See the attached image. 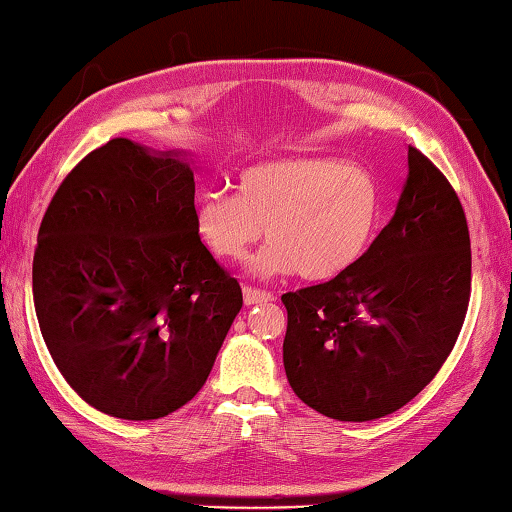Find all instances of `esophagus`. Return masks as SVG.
Wrapping results in <instances>:
<instances>
[{
	"label": "esophagus",
	"mask_w": 512,
	"mask_h": 512,
	"mask_svg": "<svg viewBox=\"0 0 512 512\" xmlns=\"http://www.w3.org/2000/svg\"><path fill=\"white\" fill-rule=\"evenodd\" d=\"M242 297H245L247 306H258V303H270L274 301V294L272 292H265V290H256L247 285L245 290H242Z\"/></svg>",
	"instance_id": "obj_1"
}]
</instances>
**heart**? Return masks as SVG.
Segmentation results:
<instances>
[{"label":"heart","mask_w":512,"mask_h":512,"mask_svg":"<svg viewBox=\"0 0 512 512\" xmlns=\"http://www.w3.org/2000/svg\"><path fill=\"white\" fill-rule=\"evenodd\" d=\"M236 193L211 188L195 209V229L215 258H256L261 274L326 281L346 272L369 249L382 218V188L369 168L335 157H288L240 170Z\"/></svg>","instance_id":"1"}]
</instances>
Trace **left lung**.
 Wrapping results in <instances>:
<instances>
[{
	"mask_svg": "<svg viewBox=\"0 0 512 512\" xmlns=\"http://www.w3.org/2000/svg\"><path fill=\"white\" fill-rule=\"evenodd\" d=\"M470 290V231L459 195L409 146L396 213L360 261L281 297L290 387L308 407L346 423L393 414L450 357Z\"/></svg>",
	"mask_w": 512,
	"mask_h": 512,
	"instance_id": "8db88e82",
	"label": "left lung"
}]
</instances>
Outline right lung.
<instances>
[{
	"instance_id": "1",
	"label": "right lung",
	"mask_w": 512,
	"mask_h": 512,
	"mask_svg": "<svg viewBox=\"0 0 512 512\" xmlns=\"http://www.w3.org/2000/svg\"><path fill=\"white\" fill-rule=\"evenodd\" d=\"M33 301L53 362L87 405L155 420L204 387L242 290L197 236L193 170L119 137L51 197Z\"/></svg>"
}]
</instances>
